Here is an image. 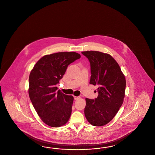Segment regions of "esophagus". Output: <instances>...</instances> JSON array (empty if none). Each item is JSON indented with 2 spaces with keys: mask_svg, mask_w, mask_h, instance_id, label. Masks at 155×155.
I'll use <instances>...</instances> for the list:
<instances>
[{
  "mask_svg": "<svg viewBox=\"0 0 155 155\" xmlns=\"http://www.w3.org/2000/svg\"><path fill=\"white\" fill-rule=\"evenodd\" d=\"M80 97L74 96V99L75 100H77V99L80 98Z\"/></svg>",
  "mask_w": 155,
  "mask_h": 155,
  "instance_id": "esophagus-1",
  "label": "esophagus"
}]
</instances>
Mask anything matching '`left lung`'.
Returning a JSON list of instances; mask_svg holds the SVG:
<instances>
[{
	"label": "left lung",
	"mask_w": 155,
	"mask_h": 155,
	"mask_svg": "<svg viewBox=\"0 0 155 155\" xmlns=\"http://www.w3.org/2000/svg\"><path fill=\"white\" fill-rule=\"evenodd\" d=\"M91 64L90 84L98 85L96 98H86V118L93 126L109 123L118 112L125 97L126 80L120 66L108 54L83 51Z\"/></svg>",
	"instance_id": "1"
}]
</instances>
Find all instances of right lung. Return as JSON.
I'll return each instance as SVG.
<instances>
[{"instance_id":"obj_1","label":"right lung","mask_w":155,"mask_h":155,"mask_svg":"<svg viewBox=\"0 0 155 155\" xmlns=\"http://www.w3.org/2000/svg\"><path fill=\"white\" fill-rule=\"evenodd\" d=\"M80 58L75 52L46 55L38 61L30 74V100L38 116L48 126L59 127L69 120L74 98L57 91L56 85L68 66Z\"/></svg>"}]
</instances>
